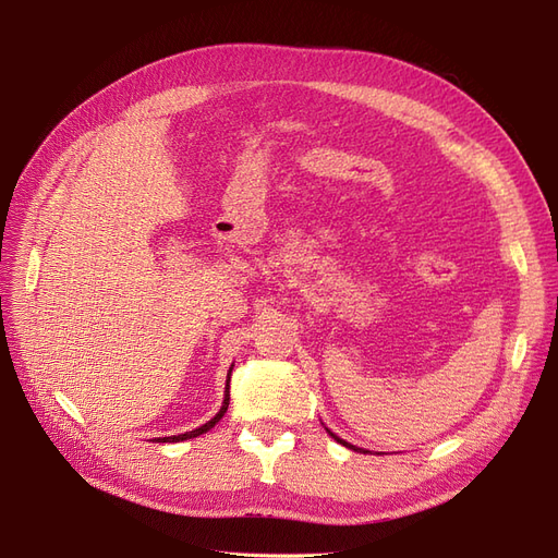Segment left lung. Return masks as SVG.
Instances as JSON below:
<instances>
[{
	"label": "left lung",
	"mask_w": 558,
	"mask_h": 558,
	"mask_svg": "<svg viewBox=\"0 0 558 558\" xmlns=\"http://www.w3.org/2000/svg\"><path fill=\"white\" fill-rule=\"evenodd\" d=\"M326 430H328V428H326ZM328 433H330V430H328ZM330 435H332V437H335V440H337V442H340V445H344V447H349V449H356V447H353V445H349V442H344V440H340V437H337V435H335V433H330Z\"/></svg>",
	"instance_id": "left-lung-1"
}]
</instances>
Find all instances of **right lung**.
<instances>
[{"instance_id": "right-lung-1", "label": "right lung", "mask_w": 558, "mask_h": 558, "mask_svg": "<svg viewBox=\"0 0 558 558\" xmlns=\"http://www.w3.org/2000/svg\"><path fill=\"white\" fill-rule=\"evenodd\" d=\"M230 373H232V367L228 369V381H226V398H223V404H221V410H218V414H216L211 421H207V424H202L199 428L189 430V433L172 435V437H156V442H183V440H191V437H197V435H202V433L211 430V428L218 424V421L223 418V414L228 412V404H230Z\"/></svg>"}]
</instances>
